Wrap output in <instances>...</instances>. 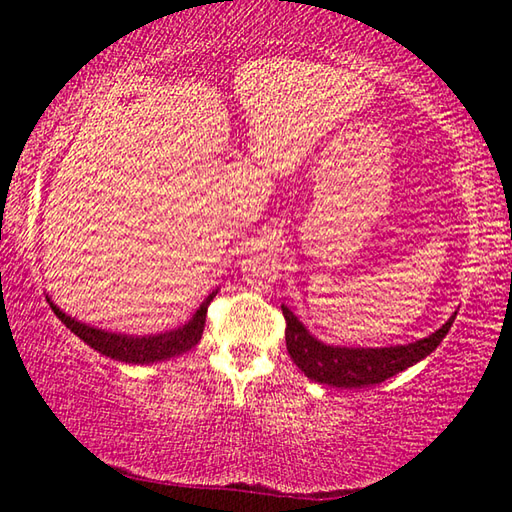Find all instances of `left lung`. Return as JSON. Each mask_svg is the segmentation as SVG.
<instances>
[{
  "mask_svg": "<svg viewBox=\"0 0 512 512\" xmlns=\"http://www.w3.org/2000/svg\"><path fill=\"white\" fill-rule=\"evenodd\" d=\"M284 320H287V350L296 366L305 372L311 381L336 388H366L386 381L413 363L438 348L452 327L456 314L447 323L409 345H391V348H341V345H325L316 336L307 332V327L293 316L289 307L282 305Z\"/></svg>",
  "mask_w": 512,
  "mask_h": 512,
  "instance_id": "8db88e82",
  "label": "left lung"
}]
</instances>
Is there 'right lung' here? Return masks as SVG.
Returning <instances> with one entry per match:
<instances>
[{
	"label": "right lung",
	"instance_id": "add662e5",
	"mask_svg": "<svg viewBox=\"0 0 512 512\" xmlns=\"http://www.w3.org/2000/svg\"><path fill=\"white\" fill-rule=\"evenodd\" d=\"M214 296L216 291H212L210 296L203 300V305L196 309L192 320L185 323L183 327L169 329V332L153 334V336H128V334L106 332V329H99V327H90L81 323V320L67 316L65 311H60L49 298L47 302L49 307L54 309V314L60 318V323L72 329V332L79 336L81 341L88 343L90 348L106 354V357L124 361V363H158L192 350L194 345L201 341L203 329H205L207 305H210Z\"/></svg>",
	"mask_w": 512,
	"mask_h": 512
}]
</instances>
